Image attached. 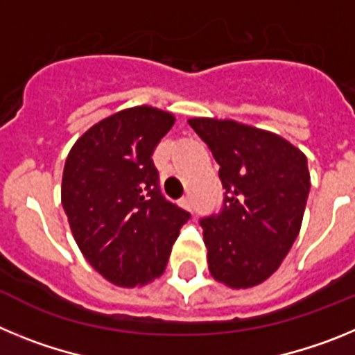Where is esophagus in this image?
<instances>
[{
  "instance_id": "34e87169",
  "label": "esophagus",
  "mask_w": 355,
  "mask_h": 355,
  "mask_svg": "<svg viewBox=\"0 0 355 355\" xmlns=\"http://www.w3.org/2000/svg\"><path fill=\"white\" fill-rule=\"evenodd\" d=\"M180 205L183 206L184 209H192V199H190V197L188 196H184V197H181V200H180Z\"/></svg>"
}]
</instances>
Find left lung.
Returning <instances> with one entry per match:
<instances>
[{"label": "left lung", "mask_w": 355, "mask_h": 355, "mask_svg": "<svg viewBox=\"0 0 355 355\" xmlns=\"http://www.w3.org/2000/svg\"><path fill=\"white\" fill-rule=\"evenodd\" d=\"M188 124L220 165L224 202L200 218L209 274L229 288L270 277L299 236L311 178L307 158L279 135L236 121Z\"/></svg>", "instance_id": "left-lung-1"}]
</instances>
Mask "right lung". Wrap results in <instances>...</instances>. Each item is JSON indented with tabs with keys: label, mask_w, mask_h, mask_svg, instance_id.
<instances>
[{
	"label": "right lung",
	"mask_w": 355,
	"mask_h": 355,
	"mask_svg": "<svg viewBox=\"0 0 355 355\" xmlns=\"http://www.w3.org/2000/svg\"><path fill=\"white\" fill-rule=\"evenodd\" d=\"M174 115L153 106L122 110L72 146L62 206L87 261L117 286H144L165 272L190 213L159 190L153 153Z\"/></svg>",
	"instance_id": "1"
}]
</instances>
